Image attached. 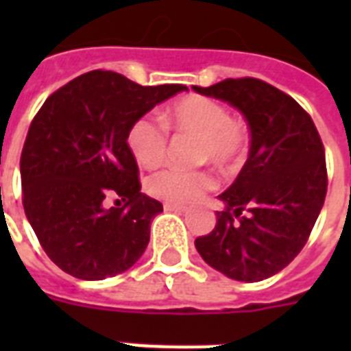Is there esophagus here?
Returning a JSON list of instances; mask_svg holds the SVG:
<instances>
[{
	"label": "esophagus",
	"mask_w": 351,
	"mask_h": 351,
	"mask_svg": "<svg viewBox=\"0 0 351 351\" xmlns=\"http://www.w3.org/2000/svg\"><path fill=\"white\" fill-rule=\"evenodd\" d=\"M164 209L165 211H175V213H184V211H186L184 206H178V204L173 202H164Z\"/></svg>",
	"instance_id": "1"
}]
</instances>
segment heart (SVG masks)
Here are the masks:
<instances>
[{"mask_svg": "<svg viewBox=\"0 0 351 351\" xmlns=\"http://www.w3.org/2000/svg\"><path fill=\"white\" fill-rule=\"evenodd\" d=\"M164 123L178 134L197 138L195 162H211L222 171L237 169L247 151L244 121L230 117L222 104L206 96L189 95L176 100L164 112ZM127 145L138 164L147 169L158 167L167 153V132L151 117L134 120L127 132ZM215 187L209 171L164 169L147 180V191L165 202L187 204Z\"/></svg>", "mask_w": 351, "mask_h": 351, "instance_id": "obj_1", "label": "heart"}]
</instances>
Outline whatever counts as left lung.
Instances as JSON below:
<instances>
[{"label":"left lung","instance_id":"1","mask_svg":"<svg viewBox=\"0 0 351 351\" xmlns=\"http://www.w3.org/2000/svg\"><path fill=\"white\" fill-rule=\"evenodd\" d=\"M244 114L251 145L237 180L219 198L213 231L195 240L209 266L240 282H258L304 247L326 198L324 145L311 117L277 87L256 78L197 87Z\"/></svg>","mask_w":351,"mask_h":351}]
</instances>
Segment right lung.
<instances>
[{
  "label": "right lung",
  "instance_id": "1",
  "mask_svg": "<svg viewBox=\"0 0 351 351\" xmlns=\"http://www.w3.org/2000/svg\"><path fill=\"white\" fill-rule=\"evenodd\" d=\"M186 85L143 87L90 71L52 93L29 127L19 171L23 208L54 264L82 280L127 271L149 244L162 204L140 193L127 145L134 120ZM118 197V208L108 206Z\"/></svg>",
  "mask_w": 351,
  "mask_h": 351
}]
</instances>
